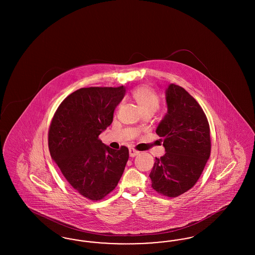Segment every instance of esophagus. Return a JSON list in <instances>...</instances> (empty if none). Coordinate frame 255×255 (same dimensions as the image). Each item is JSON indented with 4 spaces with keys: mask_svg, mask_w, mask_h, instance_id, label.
Segmentation results:
<instances>
[{
    "mask_svg": "<svg viewBox=\"0 0 255 255\" xmlns=\"http://www.w3.org/2000/svg\"><path fill=\"white\" fill-rule=\"evenodd\" d=\"M138 153H139L138 151L134 150L133 148H131V149L129 150V155H130V157H132V158L135 157V156H137V155H138Z\"/></svg>",
    "mask_w": 255,
    "mask_h": 255,
    "instance_id": "34e87169",
    "label": "esophagus"
}]
</instances>
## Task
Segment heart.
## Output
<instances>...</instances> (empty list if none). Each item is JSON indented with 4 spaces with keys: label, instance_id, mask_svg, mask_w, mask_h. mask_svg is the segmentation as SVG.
<instances>
[{
    "label": "heart",
    "instance_id": "b5f03b06",
    "mask_svg": "<svg viewBox=\"0 0 255 255\" xmlns=\"http://www.w3.org/2000/svg\"><path fill=\"white\" fill-rule=\"evenodd\" d=\"M132 97L141 113H155L159 107V97L147 86H140L134 89L132 93Z\"/></svg>",
    "mask_w": 255,
    "mask_h": 255
}]
</instances>
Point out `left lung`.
I'll list each match as a JSON object with an SVG mask.
<instances>
[{
  "instance_id": "left-lung-1",
  "label": "left lung",
  "mask_w": 255,
  "mask_h": 255,
  "mask_svg": "<svg viewBox=\"0 0 255 255\" xmlns=\"http://www.w3.org/2000/svg\"><path fill=\"white\" fill-rule=\"evenodd\" d=\"M167 113L156 133L163 138L165 154L156 158L149 175L158 194L177 197L199 180L210 156L209 124L199 103L183 88L170 84L165 91Z\"/></svg>"
}]
</instances>
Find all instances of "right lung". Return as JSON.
Masks as SVG:
<instances>
[{
	"label": "right lung",
	"instance_id": "right-lung-1",
	"mask_svg": "<svg viewBox=\"0 0 255 255\" xmlns=\"http://www.w3.org/2000/svg\"><path fill=\"white\" fill-rule=\"evenodd\" d=\"M125 93L124 86L81 88L62 101L49 126L51 158L73 189L92 201L116 188L129 158L127 147L114 150L98 138Z\"/></svg>",
	"mask_w": 255,
	"mask_h": 255
}]
</instances>
